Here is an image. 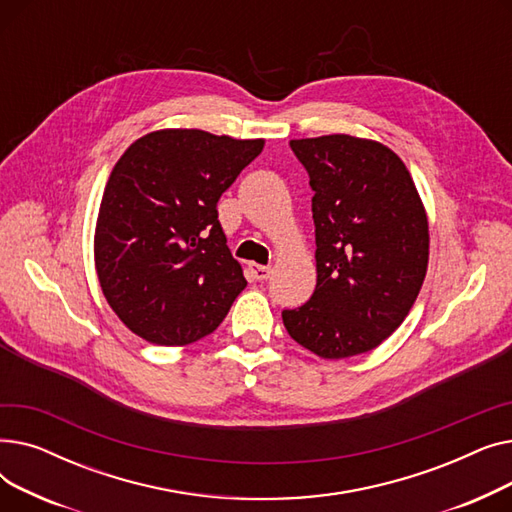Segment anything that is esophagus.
Here are the masks:
<instances>
[{"mask_svg":"<svg viewBox=\"0 0 512 512\" xmlns=\"http://www.w3.org/2000/svg\"><path fill=\"white\" fill-rule=\"evenodd\" d=\"M249 270H251L253 278H255V280H259V282L267 280V278H270V274H272L270 267H267V265H257V263H251V265H249Z\"/></svg>","mask_w":512,"mask_h":512,"instance_id":"obj_1","label":"esophagus"}]
</instances>
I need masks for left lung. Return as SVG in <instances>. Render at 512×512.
I'll list each match as a JSON object with an SVG mask.
<instances>
[{
	"mask_svg": "<svg viewBox=\"0 0 512 512\" xmlns=\"http://www.w3.org/2000/svg\"><path fill=\"white\" fill-rule=\"evenodd\" d=\"M315 191L317 284L299 309H284L294 342L321 359L380 346L421 290L429 232L415 182L378 141L328 134L290 141Z\"/></svg>",
	"mask_w": 512,
	"mask_h": 512,
	"instance_id": "obj_1",
	"label": "left lung"
}]
</instances>
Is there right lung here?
Wrapping results in <instances>:
<instances>
[{
	"instance_id": "right-lung-1",
	"label": "right lung",
	"mask_w": 512,
	"mask_h": 512,
	"mask_svg": "<svg viewBox=\"0 0 512 512\" xmlns=\"http://www.w3.org/2000/svg\"><path fill=\"white\" fill-rule=\"evenodd\" d=\"M263 139L166 128L134 141L105 184L95 267L122 324L153 344L184 346L218 328L247 280L218 201Z\"/></svg>"
}]
</instances>
